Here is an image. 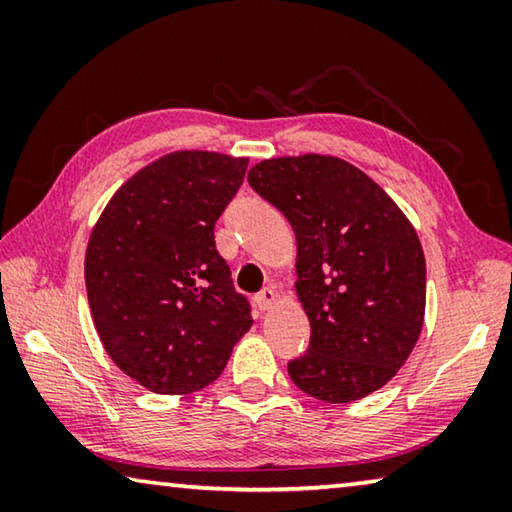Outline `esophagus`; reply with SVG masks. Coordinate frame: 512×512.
I'll return each mask as SVG.
<instances>
[{
  "label": "esophagus",
  "instance_id": "esophagus-1",
  "mask_svg": "<svg viewBox=\"0 0 512 512\" xmlns=\"http://www.w3.org/2000/svg\"><path fill=\"white\" fill-rule=\"evenodd\" d=\"M275 300H277V296H275V291L273 289H262L255 296V302H257V307L262 309V311H268L271 309L273 305H275Z\"/></svg>",
  "mask_w": 512,
  "mask_h": 512
}]
</instances>
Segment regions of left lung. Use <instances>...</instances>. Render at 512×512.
<instances>
[{"label":"left lung","instance_id":"8db88e82","mask_svg":"<svg viewBox=\"0 0 512 512\" xmlns=\"http://www.w3.org/2000/svg\"><path fill=\"white\" fill-rule=\"evenodd\" d=\"M248 183L296 232V293L311 339L289 363L293 384L329 404L375 393L422 332L427 264L418 232L375 180L334 155L262 160Z\"/></svg>","mask_w":512,"mask_h":512}]
</instances>
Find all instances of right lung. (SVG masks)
I'll list each match as a JSON object with an SVG mask.
<instances>
[{
    "label": "right lung",
    "instance_id": "1",
    "mask_svg": "<svg viewBox=\"0 0 512 512\" xmlns=\"http://www.w3.org/2000/svg\"><path fill=\"white\" fill-rule=\"evenodd\" d=\"M248 158L173 151L121 185L85 250V289L115 366L160 395L210 386L250 325L214 244Z\"/></svg>",
    "mask_w": 512,
    "mask_h": 512
}]
</instances>
